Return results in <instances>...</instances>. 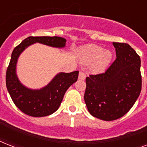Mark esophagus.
Segmentation results:
<instances>
[{
  "label": "esophagus",
  "mask_w": 147,
  "mask_h": 147,
  "mask_svg": "<svg viewBox=\"0 0 147 147\" xmlns=\"http://www.w3.org/2000/svg\"><path fill=\"white\" fill-rule=\"evenodd\" d=\"M86 78V76H85V74L83 72V71H80L79 72V75H78V79H80V80H84Z\"/></svg>",
  "instance_id": "obj_1"
}]
</instances>
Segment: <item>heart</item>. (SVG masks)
<instances>
[{
    "label": "heart",
    "mask_w": 147,
    "mask_h": 147,
    "mask_svg": "<svg viewBox=\"0 0 147 147\" xmlns=\"http://www.w3.org/2000/svg\"><path fill=\"white\" fill-rule=\"evenodd\" d=\"M81 60L85 64H92L93 71L100 73L105 71L112 59V53L104 50V48L97 45L90 44L79 49Z\"/></svg>",
    "instance_id": "b5f03b06"
}]
</instances>
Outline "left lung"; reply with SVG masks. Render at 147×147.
Returning <instances> with one entry per match:
<instances>
[{
	"label": "left lung",
	"mask_w": 147,
	"mask_h": 147,
	"mask_svg": "<svg viewBox=\"0 0 147 147\" xmlns=\"http://www.w3.org/2000/svg\"><path fill=\"white\" fill-rule=\"evenodd\" d=\"M116 59L105 73L87 77L85 102L92 116L114 121L126 114L142 87L140 58L130 45L113 42Z\"/></svg>",
	"instance_id": "left-lung-1"
}]
</instances>
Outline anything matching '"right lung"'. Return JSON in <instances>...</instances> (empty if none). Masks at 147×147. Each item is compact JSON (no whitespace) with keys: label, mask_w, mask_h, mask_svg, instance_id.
Wrapping results in <instances>:
<instances>
[{"label":"right lung","mask_w":147,"mask_h":147,"mask_svg":"<svg viewBox=\"0 0 147 147\" xmlns=\"http://www.w3.org/2000/svg\"><path fill=\"white\" fill-rule=\"evenodd\" d=\"M39 42L55 48H64L66 40L59 36H29L13 50L6 72V85L15 105L29 116L45 117L56 111L67 89L78 80V71L60 72L40 89L24 86L17 76L16 68L20 55L30 45Z\"/></svg>","instance_id":"1"}]
</instances>
